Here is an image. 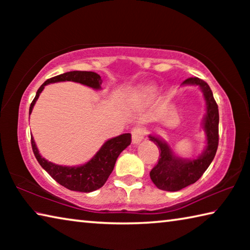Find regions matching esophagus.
<instances>
[{
	"label": "esophagus",
	"mask_w": 250,
	"mask_h": 250,
	"mask_svg": "<svg viewBox=\"0 0 250 250\" xmlns=\"http://www.w3.org/2000/svg\"><path fill=\"white\" fill-rule=\"evenodd\" d=\"M131 134H132V143L133 145H138V143H140L145 139L146 129L137 126V128H133Z\"/></svg>",
	"instance_id": "esophagus-1"
}]
</instances>
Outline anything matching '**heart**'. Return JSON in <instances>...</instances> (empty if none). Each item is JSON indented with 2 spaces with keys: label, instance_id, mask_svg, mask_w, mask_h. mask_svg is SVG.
Instances as JSON below:
<instances>
[{
  "label": "heart",
  "instance_id": "obj_1",
  "mask_svg": "<svg viewBox=\"0 0 250 250\" xmlns=\"http://www.w3.org/2000/svg\"><path fill=\"white\" fill-rule=\"evenodd\" d=\"M156 88L153 84H146L141 87L134 95V100L138 101H147L155 95Z\"/></svg>",
  "mask_w": 250,
  "mask_h": 250
}]
</instances>
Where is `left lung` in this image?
Masks as SVG:
<instances>
[{"instance_id": "1", "label": "left lung", "mask_w": 250, "mask_h": 250, "mask_svg": "<svg viewBox=\"0 0 250 250\" xmlns=\"http://www.w3.org/2000/svg\"><path fill=\"white\" fill-rule=\"evenodd\" d=\"M182 84L198 86L204 96L206 113L203 120V129L206 134V146L196 159H183L173 153L170 146L162 139L156 135H149L150 140L160 150L159 162L151 170L150 177L156 188L167 192L180 191L195 183L214 160L218 146V107L209 86L197 77L186 79Z\"/></svg>"}]
</instances>
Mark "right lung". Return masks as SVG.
Returning <instances> with one entry per match:
<instances>
[{
    "instance_id": "obj_1",
    "label": "right lung",
    "mask_w": 250,
    "mask_h": 250,
    "mask_svg": "<svg viewBox=\"0 0 250 250\" xmlns=\"http://www.w3.org/2000/svg\"><path fill=\"white\" fill-rule=\"evenodd\" d=\"M61 82L78 83L90 87L92 89L99 90L101 89L103 80H101L100 76L97 73H94V71L79 70L68 71V73L55 76L53 78L47 79L37 90L35 98H34L31 107H29V115L32 113L34 105H35V103L39 99L41 92L43 91L46 84ZM31 142L36 160L39 161L41 167L57 183L70 189V191L89 193L100 188L105 183V181L108 180L109 175L111 174L113 167H115L118 156L126 146H130L131 134L124 133L118 135L116 138L109 139L87 163L78 167L58 166V164L49 162V161L40 154V151L37 149L33 135L31 137Z\"/></svg>"
}]
</instances>
